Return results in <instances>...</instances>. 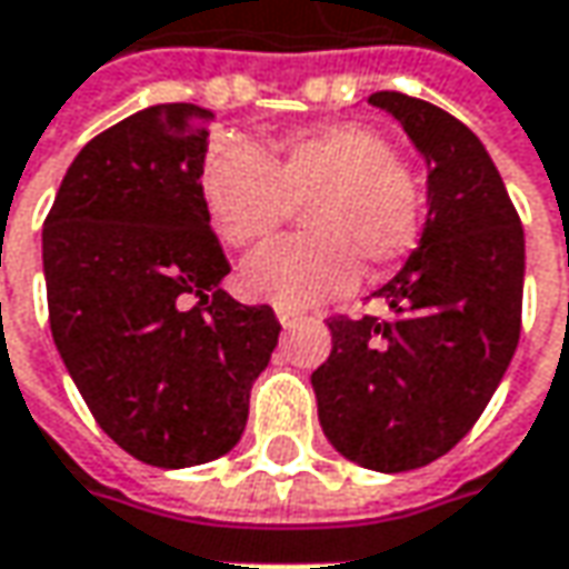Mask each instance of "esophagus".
<instances>
[{
    "label": "esophagus",
    "instance_id": "esophagus-1",
    "mask_svg": "<svg viewBox=\"0 0 569 569\" xmlns=\"http://www.w3.org/2000/svg\"><path fill=\"white\" fill-rule=\"evenodd\" d=\"M274 317H278V322H281V326H284V329H291V326H297V322H300V313H295V310H284V307H278V310H274Z\"/></svg>",
    "mask_w": 569,
    "mask_h": 569
}]
</instances>
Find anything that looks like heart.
<instances>
[{"label":"heart","mask_w":569,"mask_h":569,"mask_svg":"<svg viewBox=\"0 0 569 569\" xmlns=\"http://www.w3.org/2000/svg\"><path fill=\"white\" fill-rule=\"evenodd\" d=\"M202 202L211 228L237 250L266 243L295 206H307V237L252 252L240 269L247 295L284 310L348 295L361 258L392 266L425 228L421 183L386 136L358 122L297 136L274 154L247 142L214 148L202 167Z\"/></svg>","instance_id":"b5f03b06"}]
</instances>
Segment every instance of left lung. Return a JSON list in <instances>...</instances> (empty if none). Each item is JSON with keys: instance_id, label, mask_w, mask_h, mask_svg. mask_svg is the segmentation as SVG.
<instances>
[{"instance_id": "1", "label": "left lung", "mask_w": 569, "mask_h": 569, "mask_svg": "<svg viewBox=\"0 0 569 569\" xmlns=\"http://www.w3.org/2000/svg\"><path fill=\"white\" fill-rule=\"evenodd\" d=\"M427 164L418 250L380 291L386 317L329 319L332 355L313 370L319 425L345 459L421 469L481 418L513 361L526 237L491 154L447 110L377 91Z\"/></svg>"}]
</instances>
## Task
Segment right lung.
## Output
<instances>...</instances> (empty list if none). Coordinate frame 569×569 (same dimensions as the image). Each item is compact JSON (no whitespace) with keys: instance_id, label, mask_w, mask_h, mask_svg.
I'll list each match as a JSON object with an SVG mask.
<instances>
[{"instance_id":"right-lung-1","label":"right lung","mask_w":569,"mask_h":569,"mask_svg":"<svg viewBox=\"0 0 569 569\" xmlns=\"http://www.w3.org/2000/svg\"><path fill=\"white\" fill-rule=\"evenodd\" d=\"M211 120L158 103L110 126L78 151L43 221L56 351L100 430L158 469L240 443L281 332L272 307L221 288L230 266L202 202Z\"/></svg>"}]
</instances>
